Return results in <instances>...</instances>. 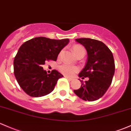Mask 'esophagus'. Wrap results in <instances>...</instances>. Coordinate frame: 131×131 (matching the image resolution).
<instances>
[{
	"mask_svg": "<svg viewBox=\"0 0 131 131\" xmlns=\"http://www.w3.org/2000/svg\"><path fill=\"white\" fill-rule=\"evenodd\" d=\"M64 77H65V78H67V79L69 80H70V81H71V80H73V78H70V77H67V76H65Z\"/></svg>",
	"mask_w": 131,
	"mask_h": 131,
	"instance_id": "34e87169",
	"label": "esophagus"
}]
</instances>
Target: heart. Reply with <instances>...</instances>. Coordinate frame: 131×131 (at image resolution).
I'll return each instance as SVG.
<instances>
[{"label": "heart", "instance_id": "obj_1", "mask_svg": "<svg viewBox=\"0 0 131 131\" xmlns=\"http://www.w3.org/2000/svg\"><path fill=\"white\" fill-rule=\"evenodd\" d=\"M73 50L75 54H77L80 51L85 50V49L80 45H75V46H73ZM59 70H60V72L63 73V75H65V76L71 77L74 75V74L76 73L77 72H78L79 68H78V67H75V66L70 65V64H63L60 66Z\"/></svg>", "mask_w": 131, "mask_h": 131}]
</instances>
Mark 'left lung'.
I'll use <instances>...</instances> for the list:
<instances>
[{
	"mask_svg": "<svg viewBox=\"0 0 131 131\" xmlns=\"http://www.w3.org/2000/svg\"><path fill=\"white\" fill-rule=\"evenodd\" d=\"M87 51V61L78 76L89 80H80L82 85L74 93L85 101H95L101 98L112 83L115 72V63L112 53L102 41L90 38L75 39Z\"/></svg>",
	"mask_w": 131,
	"mask_h": 131,
	"instance_id": "1",
	"label": "left lung"
}]
</instances>
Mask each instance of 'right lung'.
Here are the masks:
<instances>
[{
    "mask_svg": "<svg viewBox=\"0 0 131 131\" xmlns=\"http://www.w3.org/2000/svg\"><path fill=\"white\" fill-rule=\"evenodd\" d=\"M69 41L38 37L26 41L19 48L14 60V73L19 86L27 95L39 97L54 90L58 79L63 76L55 70L48 74L42 66L46 61H56Z\"/></svg>",
    "mask_w": 131,
    "mask_h": 131,
    "instance_id": "add662e5",
    "label": "right lung"
}]
</instances>
